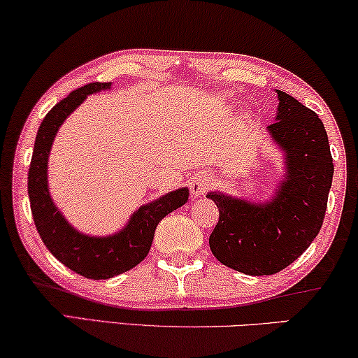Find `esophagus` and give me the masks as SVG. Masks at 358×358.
Returning a JSON list of instances; mask_svg holds the SVG:
<instances>
[{
  "label": "esophagus",
  "instance_id": "obj_1",
  "mask_svg": "<svg viewBox=\"0 0 358 358\" xmlns=\"http://www.w3.org/2000/svg\"><path fill=\"white\" fill-rule=\"evenodd\" d=\"M214 183V180L208 173H201L198 177H194L189 183V189L193 196H203L206 191L210 188V185Z\"/></svg>",
  "mask_w": 358,
  "mask_h": 358
}]
</instances>
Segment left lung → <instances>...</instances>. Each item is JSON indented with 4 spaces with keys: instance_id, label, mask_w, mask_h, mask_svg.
<instances>
[{
    "instance_id": "1",
    "label": "left lung",
    "mask_w": 358,
    "mask_h": 358,
    "mask_svg": "<svg viewBox=\"0 0 358 358\" xmlns=\"http://www.w3.org/2000/svg\"><path fill=\"white\" fill-rule=\"evenodd\" d=\"M279 112L269 131L287 155V178L268 204L220 193L219 222L209 236L213 255L238 273L269 275L301 256L323 225L334 173L324 124L313 110L278 90Z\"/></svg>"
}]
</instances>
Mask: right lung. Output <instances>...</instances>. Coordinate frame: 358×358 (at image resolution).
Instances as JSON below:
<instances>
[{
    "label": "right lung",
    "instance_id": "add662e5",
    "mask_svg": "<svg viewBox=\"0 0 358 358\" xmlns=\"http://www.w3.org/2000/svg\"><path fill=\"white\" fill-rule=\"evenodd\" d=\"M110 83H90L73 90L45 115L35 138L27 191L35 227L55 258L87 279H110L138 266L148 256L157 224L183 206L188 188H181L139 208L120 234L94 238L79 234L55 208L47 186V162L58 128L89 94L108 89Z\"/></svg>",
    "mask_w": 358,
    "mask_h": 358
}]
</instances>
